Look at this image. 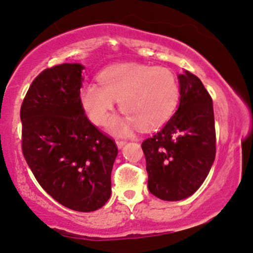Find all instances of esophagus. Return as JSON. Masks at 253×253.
Instances as JSON below:
<instances>
[{"instance_id":"1","label":"esophagus","mask_w":253,"mask_h":253,"mask_svg":"<svg viewBox=\"0 0 253 253\" xmlns=\"http://www.w3.org/2000/svg\"><path fill=\"white\" fill-rule=\"evenodd\" d=\"M116 143H117L118 148L121 149V148H123V147H124L125 145H126V141H125V140H117Z\"/></svg>"}]
</instances>
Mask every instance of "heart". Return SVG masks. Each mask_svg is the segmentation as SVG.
I'll list each match as a JSON object with an SVG mask.
<instances>
[{
    "label": "heart",
    "mask_w": 253,
    "mask_h": 253,
    "mask_svg": "<svg viewBox=\"0 0 253 253\" xmlns=\"http://www.w3.org/2000/svg\"><path fill=\"white\" fill-rule=\"evenodd\" d=\"M99 84L85 83L79 91L88 119L105 125L117 101L125 116L110 121V130L126 135L141 127L149 130L167 123L180 99V86L170 70L147 64H119L104 70Z\"/></svg>",
    "instance_id": "obj_1"
}]
</instances>
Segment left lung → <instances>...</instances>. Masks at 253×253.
Returning a JSON list of instances; mask_svg holds the SVG:
<instances>
[{
    "mask_svg": "<svg viewBox=\"0 0 253 253\" xmlns=\"http://www.w3.org/2000/svg\"><path fill=\"white\" fill-rule=\"evenodd\" d=\"M180 104L164 128L142 142L148 189L164 201L189 197L202 185L215 161L212 99L189 71L177 76Z\"/></svg>",
    "mask_w": 253,
    "mask_h": 253,
    "instance_id": "8db88e82",
    "label": "left lung"
}]
</instances>
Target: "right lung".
<instances>
[{"label":"right lung","mask_w":253,"mask_h":253,"mask_svg":"<svg viewBox=\"0 0 253 253\" xmlns=\"http://www.w3.org/2000/svg\"><path fill=\"white\" fill-rule=\"evenodd\" d=\"M82 64L44 70L21 106L22 150L41 187L76 211L100 209L111 197L117 145L85 116Z\"/></svg>","instance_id":"1"}]
</instances>
